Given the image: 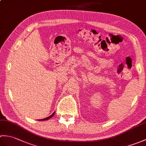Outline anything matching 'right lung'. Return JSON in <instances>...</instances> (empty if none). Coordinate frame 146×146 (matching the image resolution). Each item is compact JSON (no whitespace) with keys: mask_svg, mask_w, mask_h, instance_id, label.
I'll list each match as a JSON object with an SVG mask.
<instances>
[{"mask_svg":"<svg viewBox=\"0 0 146 146\" xmlns=\"http://www.w3.org/2000/svg\"><path fill=\"white\" fill-rule=\"evenodd\" d=\"M54 113H55V111L54 113H52V114H51L50 116H49V117H46V118H45V119H39V120H48V119H51V118L54 115Z\"/></svg>","mask_w":146,"mask_h":146,"instance_id":"right-lung-1","label":"right lung"}]
</instances>
